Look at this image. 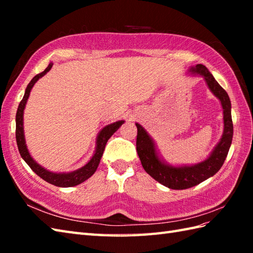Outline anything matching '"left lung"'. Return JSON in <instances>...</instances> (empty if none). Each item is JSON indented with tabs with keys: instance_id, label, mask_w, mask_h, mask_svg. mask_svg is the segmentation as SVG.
I'll use <instances>...</instances> for the list:
<instances>
[{
	"instance_id": "left-lung-1",
	"label": "left lung",
	"mask_w": 253,
	"mask_h": 253,
	"mask_svg": "<svg viewBox=\"0 0 253 253\" xmlns=\"http://www.w3.org/2000/svg\"><path fill=\"white\" fill-rule=\"evenodd\" d=\"M189 73L199 74L204 78L209 89L221 101L223 107V135L221 140L213 149L207 160L195 165L173 166L168 164L160 158L153 139L149 136V133L140 124H136L138 129L136 142L137 153L141 161L142 168L160 184L169 188V189L176 190H182L197 186L215 175L224 164L233 140L234 127L232 121V104H230L227 92L219 85L213 75L202 64L190 67Z\"/></svg>"
}]
</instances>
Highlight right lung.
Instances as JSON below:
<instances>
[{"mask_svg": "<svg viewBox=\"0 0 253 253\" xmlns=\"http://www.w3.org/2000/svg\"><path fill=\"white\" fill-rule=\"evenodd\" d=\"M52 66H53V63H50L49 66H47L43 72L36 75V76L31 79L29 84L27 85L24 98L20 101L17 109V113H16V141H17V147H18L21 158L24 159L25 162L29 165V168L34 170L38 176L41 177L43 180L49 182V184H52L57 187H74L82 184V182L87 180L89 177H91L94 174V171L99 166L102 155H103L107 140H109L113 133H114L118 128L123 125L125 121H118L102 128L98 137H96L95 151L92 155V158H91L89 162L85 165H84L83 168H80L76 170L69 171V173H53V171H50L45 169L44 168H42L41 165L38 164L36 161L31 158V155L26 146V140H25V135H24V110L27 103V100H28L30 95V91L32 87H34L38 80H39L41 77H43L47 72H50Z\"/></svg>", "mask_w": 253, "mask_h": 253, "instance_id": "right-lung-1", "label": "right lung"}]
</instances>
